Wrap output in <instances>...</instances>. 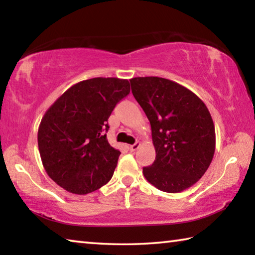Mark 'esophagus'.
I'll return each mask as SVG.
<instances>
[{
	"label": "esophagus",
	"mask_w": 255,
	"mask_h": 255,
	"mask_svg": "<svg viewBox=\"0 0 255 255\" xmlns=\"http://www.w3.org/2000/svg\"><path fill=\"white\" fill-rule=\"evenodd\" d=\"M139 146H140L139 143H136V144H133V145H130V147H129V149H130V152H135V150H137Z\"/></svg>",
	"instance_id": "esophagus-1"
}]
</instances>
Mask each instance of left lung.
Segmentation results:
<instances>
[{
	"mask_svg": "<svg viewBox=\"0 0 255 255\" xmlns=\"http://www.w3.org/2000/svg\"><path fill=\"white\" fill-rule=\"evenodd\" d=\"M130 84L150 123L156 152L152 165L143 167L144 176L161 191H183L199 181L214 157L209 110L195 93L163 77H133Z\"/></svg>",
	"mask_w": 255,
	"mask_h": 255,
	"instance_id": "1",
	"label": "left lung"
}]
</instances>
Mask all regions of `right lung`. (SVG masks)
I'll use <instances>...</instances> for the list:
<instances>
[{
  "mask_svg": "<svg viewBox=\"0 0 255 255\" xmlns=\"http://www.w3.org/2000/svg\"><path fill=\"white\" fill-rule=\"evenodd\" d=\"M129 92L128 80L94 77L71 86L46 111L38 147L47 174L59 187L86 195L109 182L120 152L108 143V119Z\"/></svg>",
  "mask_w": 255,
  "mask_h": 255,
  "instance_id": "1",
  "label": "right lung"
}]
</instances>
